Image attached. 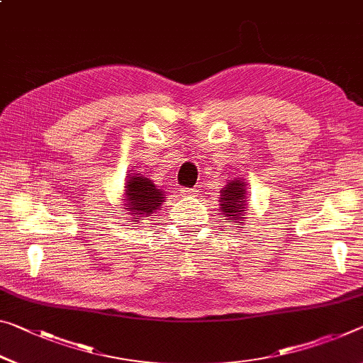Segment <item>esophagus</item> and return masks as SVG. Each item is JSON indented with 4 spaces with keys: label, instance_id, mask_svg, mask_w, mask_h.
<instances>
[{
    "label": "esophagus",
    "instance_id": "obj_1",
    "mask_svg": "<svg viewBox=\"0 0 363 363\" xmlns=\"http://www.w3.org/2000/svg\"><path fill=\"white\" fill-rule=\"evenodd\" d=\"M195 192H197V191H195V189H189V187H182L181 189V194L184 195V197H187V195H194Z\"/></svg>",
    "mask_w": 363,
    "mask_h": 363
}]
</instances>
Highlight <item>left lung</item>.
<instances>
[{
	"mask_svg": "<svg viewBox=\"0 0 363 363\" xmlns=\"http://www.w3.org/2000/svg\"><path fill=\"white\" fill-rule=\"evenodd\" d=\"M245 187L242 181L234 179L221 191V211L228 216L229 223L244 220L245 216Z\"/></svg>",
	"mask_w": 363,
	"mask_h": 363,
	"instance_id": "left-lung-1",
	"label": "left lung"
}]
</instances>
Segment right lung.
<instances>
[{
  "label": "right lung",
  "mask_w": 363,
  "mask_h": 363,
  "mask_svg": "<svg viewBox=\"0 0 363 363\" xmlns=\"http://www.w3.org/2000/svg\"><path fill=\"white\" fill-rule=\"evenodd\" d=\"M125 195H128V202L125 205H130L128 211H134L139 216H148L153 215L158 210V206L163 202V192L155 187V184L143 177L140 174H134L128 181L125 186ZM134 215V216H135ZM139 220V218H135Z\"/></svg>",
  "instance_id": "obj_1"
}]
</instances>
